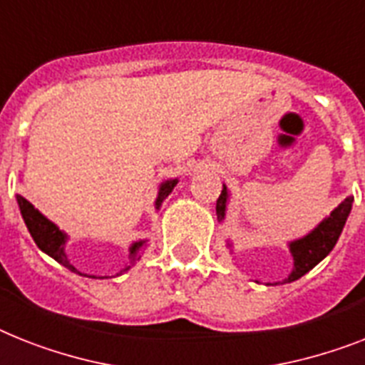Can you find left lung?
<instances>
[{
  "label": "left lung",
  "instance_id": "obj_1",
  "mask_svg": "<svg viewBox=\"0 0 365 365\" xmlns=\"http://www.w3.org/2000/svg\"><path fill=\"white\" fill-rule=\"evenodd\" d=\"M227 186L224 185V190H222V194H220L218 201H216V215H218L220 220H224L225 216V205H227ZM352 201L354 197L349 195L341 203L332 210V215L324 218L321 224L308 233L302 239L293 240V242L289 244V250H291V254H293V272L289 274V278L284 279L285 284L289 282H294V279L302 278L304 274L309 272V270L315 267L317 263H321L324 257H327L332 248L338 242L339 235L343 231V225L347 222L349 212L352 209Z\"/></svg>",
  "mask_w": 365,
  "mask_h": 365
}]
</instances>
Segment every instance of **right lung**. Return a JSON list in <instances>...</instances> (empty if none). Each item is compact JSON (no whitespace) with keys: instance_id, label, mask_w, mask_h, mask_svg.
<instances>
[{"instance_id":"right-lung-1","label":"right lung","mask_w":365,"mask_h":365,"mask_svg":"<svg viewBox=\"0 0 365 365\" xmlns=\"http://www.w3.org/2000/svg\"><path fill=\"white\" fill-rule=\"evenodd\" d=\"M179 182L177 179H171V180H165V182H162L160 185V192H158V197H156V209H160V205L164 203V200L168 197V195L173 192V188H175V185ZM16 201H18V207H20V212H22V218L24 222H26L27 230H29V233H31L33 240H35V244H37L38 248L44 252V254H48L50 257H53L57 261V263H61L63 267H67L68 270H72V272L76 274H81L78 272L76 267H72L71 261L67 259V254H65V242H67V235L63 233V231H59V227H57L56 224H52L50 220L44 218V216L38 212L35 207H33L29 201L26 200V197H22V195H16ZM145 244V240H140V242H134L130 246V261L134 263L135 259H138V252H140V248ZM130 269V264L126 267L125 270ZM123 270V272H125ZM89 278H95V276H89Z\"/></svg>"}]
</instances>
